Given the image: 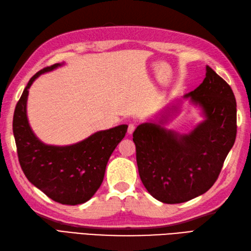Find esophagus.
<instances>
[{
  "instance_id": "34e87169",
  "label": "esophagus",
  "mask_w": 251,
  "mask_h": 251,
  "mask_svg": "<svg viewBox=\"0 0 251 251\" xmlns=\"http://www.w3.org/2000/svg\"><path fill=\"white\" fill-rule=\"evenodd\" d=\"M134 129H136V124H129L128 125V129H127V131H128V133L129 134H131L133 131H134Z\"/></svg>"
}]
</instances>
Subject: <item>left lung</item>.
<instances>
[{
    "mask_svg": "<svg viewBox=\"0 0 251 251\" xmlns=\"http://www.w3.org/2000/svg\"><path fill=\"white\" fill-rule=\"evenodd\" d=\"M202 108L205 120L189 134L144 123L133 131L139 175L150 194L180 203L207 192L217 180L236 137L232 89L207 66L203 81L184 95Z\"/></svg>",
    "mask_w": 251,
    "mask_h": 251,
    "instance_id": "obj_1",
    "label": "left lung"
}]
</instances>
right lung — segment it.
I'll list each match as a JSON object with an SVG mask.
<instances>
[{
    "instance_id": "1",
    "label": "right lung",
    "mask_w": 251,
    "mask_h": 251,
    "mask_svg": "<svg viewBox=\"0 0 251 251\" xmlns=\"http://www.w3.org/2000/svg\"><path fill=\"white\" fill-rule=\"evenodd\" d=\"M47 67L29 79L17 102L12 121L17 152L21 169L36 188L54 201L79 204L99 190L106 165L115 147L125 137L127 125L95 132L86 140L69 146L42 143L29 127L26 115L28 89L42 73L59 67Z\"/></svg>"
}]
</instances>
